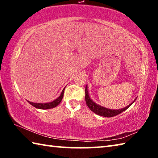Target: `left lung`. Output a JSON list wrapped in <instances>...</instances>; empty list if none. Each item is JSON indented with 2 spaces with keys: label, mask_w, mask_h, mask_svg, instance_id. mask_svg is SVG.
<instances>
[{
  "label": "left lung",
  "mask_w": 158,
  "mask_h": 158,
  "mask_svg": "<svg viewBox=\"0 0 158 158\" xmlns=\"http://www.w3.org/2000/svg\"><path fill=\"white\" fill-rule=\"evenodd\" d=\"M87 85L85 86V103H86L87 106H89V108L92 111L94 112L95 114L99 115V116H102L104 117H113L116 116L118 114H120L122 113L123 111H124L126 110L127 109H128L130 106L132 105V104L135 102V100H137V98L135 99L132 103H130L129 105L125 106L124 108H122L121 109H108L106 107H104V106H102L100 105H98L95 102H94L91 99H90V96L89 95V92H88V89H87Z\"/></svg>",
  "instance_id": "1"
}]
</instances>
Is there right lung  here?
Here are the masks:
<instances>
[{
  "instance_id": "1",
  "label": "right lung",
  "mask_w": 158,
  "mask_h": 158,
  "mask_svg": "<svg viewBox=\"0 0 158 158\" xmlns=\"http://www.w3.org/2000/svg\"><path fill=\"white\" fill-rule=\"evenodd\" d=\"M65 87L64 88L63 90H62V92L60 93V95L58 97L57 99H56L51 102H48V103H35V102H31L30 101H28L29 103L31 104L32 106H35V107L37 109H52L54 108L56 106H57L58 105H59L60 102L62 100V99L63 98V94H64V90H65Z\"/></svg>"
}]
</instances>
